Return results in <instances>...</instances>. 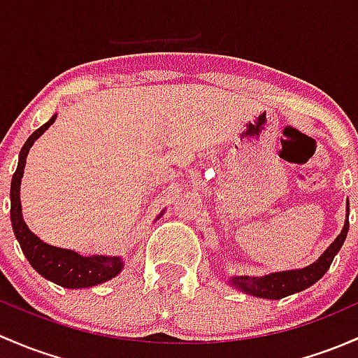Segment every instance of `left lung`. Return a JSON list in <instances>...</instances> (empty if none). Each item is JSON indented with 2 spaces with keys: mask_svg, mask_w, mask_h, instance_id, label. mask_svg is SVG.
Returning <instances> with one entry per match:
<instances>
[{
  "mask_svg": "<svg viewBox=\"0 0 358 358\" xmlns=\"http://www.w3.org/2000/svg\"><path fill=\"white\" fill-rule=\"evenodd\" d=\"M346 234H348V219H346L345 227L340 236L331 243V246L320 255V259L312 265H308V267L298 268V271L274 272V274L264 275V278L239 275V278L231 279V285L243 289L245 293L253 294V296L267 298V300H281V298L289 296V294L298 293V291H303L326 274L329 265L333 264L334 255L340 252Z\"/></svg>",
  "mask_w": 358,
  "mask_h": 358,
  "instance_id": "8db88e82",
  "label": "left lung"
}]
</instances>
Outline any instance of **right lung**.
I'll return each mask as SVG.
<instances>
[{
	"label": "right lung",
	"mask_w": 358,
	"mask_h": 358,
	"mask_svg": "<svg viewBox=\"0 0 358 358\" xmlns=\"http://www.w3.org/2000/svg\"><path fill=\"white\" fill-rule=\"evenodd\" d=\"M57 115L51 117L46 124L41 125L38 131L32 132L25 145L22 146L20 155H18V165L12 179V189H10V200H12V208H10V217H12V226L15 238L20 243V248L24 255L27 257L29 264L43 275L50 279L55 285L64 286L69 289L91 288V286L101 285L108 279L115 278L122 271V260L120 257H83L72 250L57 248L43 243L38 236L29 231L27 224L22 219V205H20V180L24 176L25 158H27L29 150L34 145L36 139L55 122Z\"/></svg>",
	"instance_id": "add662e5"
}]
</instances>
